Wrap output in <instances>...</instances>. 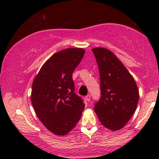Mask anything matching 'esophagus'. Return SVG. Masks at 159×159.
I'll use <instances>...</instances> for the list:
<instances>
[{"label": "esophagus", "instance_id": "obj_1", "mask_svg": "<svg viewBox=\"0 0 159 159\" xmlns=\"http://www.w3.org/2000/svg\"><path fill=\"white\" fill-rule=\"evenodd\" d=\"M85 99H86L87 101H90V95L89 94L88 95H86V96H85Z\"/></svg>", "mask_w": 159, "mask_h": 159}]
</instances>
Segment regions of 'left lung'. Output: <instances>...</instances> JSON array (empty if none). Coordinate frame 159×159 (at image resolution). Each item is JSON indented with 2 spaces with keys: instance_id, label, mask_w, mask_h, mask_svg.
Wrapping results in <instances>:
<instances>
[{
  "instance_id": "left-lung-1",
  "label": "left lung",
  "mask_w": 159,
  "mask_h": 159,
  "mask_svg": "<svg viewBox=\"0 0 159 159\" xmlns=\"http://www.w3.org/2000/svg\"><path fill=\"white\" fill-rule=\"evenodd\" d=\"M100 73L101 97L95 105L98 120L112 131L126 125L137 107L139 89L134 78L119 59L102 47L92 49Z\"/></svg>"
}]
</instances>
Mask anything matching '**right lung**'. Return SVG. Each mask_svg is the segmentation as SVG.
Returning a JSON list of instances; mask_svg holds the SVG:
<instances>
[{"label":"right lung","instance_id":"add662e5","mask_svg":"<svg viewBox=\"0 0 159 159\" xmlns=\"http://www.w3.org/2000/svg\"><path fill=\"white\" fill-rule=\"evenodd\" d=\"M85 54L68 48L49 58L32 83L31 101L42 124L53 134H67L81 117L85 104L74 93L72 74Z\"/></svg>","mask_w":159,"mask_h":159}]
</instances>
